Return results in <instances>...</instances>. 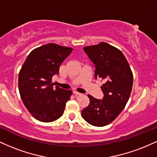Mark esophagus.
<instances>
[{
	"mask_svg": "<svg viewBox=\"0 0 157 157\" xmlns=\"http://www.w3.org/2000/svg\"><path fill=\"white\" fill-rule=\"evenodd\" d=\"M73 94H75V95H76V96H80V95H82V94H80V93H78V92H77V91H74L73 92Z\"/></svg>",
	"mask_w": 157,
	"mask_h": 157,
	"instance_id": "obj_1",
	"label": "esophagus"
}]
</instances>
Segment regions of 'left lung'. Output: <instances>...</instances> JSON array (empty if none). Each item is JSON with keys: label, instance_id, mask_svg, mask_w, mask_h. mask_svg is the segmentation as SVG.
I'll use <instances>...</instances> for the list:
<instances>
[{"label": "left lung", "instance_id": "8db88e82", "mask_svg": "<svg viewBox=\"0 0 157 157\" xmlns=\"http://www.w3.org/2000/svg\"><path fill=\"white\" fill-rule=\"evenodd\" d=\"M83 50L95 67V78L102 79L105 83L101 86L102 99L88 95L90 104L81 116L91 125L106 126L118 117L129 99L132 72L121 51L107 43L85 47Z\"/></svg>", "mask_w": 157, "mask_h": 157}]
</instances>
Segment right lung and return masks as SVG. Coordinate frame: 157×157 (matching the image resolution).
<instances>
[{
    "instance_id": "obj_1",
    "label": "right lung",
    "mask_w": 157,
    "mask_h": 157,
    "mask_svg": "<svg viewBox=\"0 0 157 157\" xmlns=\"http://www.w3.org/2000/svg\"><path fill=\"white\" fill-rule=\"evenodd\" d=\"M72 48L50 44L39 47L28 55L19 73L18 86L25 106L36 119L52 122L63 115L66 103L72 94L53 87L52 77L59 75L62 62Z\"/></svg>"
}]
</instances>
